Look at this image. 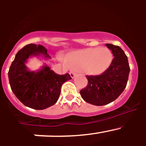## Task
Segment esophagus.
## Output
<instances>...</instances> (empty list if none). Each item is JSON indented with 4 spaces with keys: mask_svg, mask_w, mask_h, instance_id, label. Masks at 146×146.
<instances>
[{
    "mask_svg": "<svg viewBox=\"0 0 146 146\" xmlns=\"http://www.w3.org/2000/svg\"><path fill=\"white\" fill-rule=\"evenodd\" d=\"M69 74H70V76H71V77H72V78H74V77H75V73H74V72H69Z\"/></svg>",
    "mask_w": 146,
    "mask_h": 146,
    "instance_id": "obj_1",
    "label": "esophagus"
}]
</instances>
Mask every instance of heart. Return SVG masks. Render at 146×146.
<instances>
[{
  "mask_svg": "<svg viewBox=\"0 0 146 146\" xmlns=\"http://www.w3.org/2000/svg\"><path fill=\"white\" fill-rule=\"evenodd\" d=\"M65 65L82 70L89 75H99L109 68L113 54L107 47L88 48L72 52L69 57H60Z\"/></svg>",
  "mask_w": 146,
  "mask_h": 146,
  "instance_id": "1",
  "label": "heart"
}]
</instances>
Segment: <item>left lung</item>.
I'll use <instances>...</instances> for the list:
<instances>
[{
	"mask_svg": "<svg viewBox=\"0 0 146 146\" xmlns=\"http://www.w3.org/2000/svg\"><path fill=\"white\" fill-rule=\"evenodd\" d=\"M106 46L112 51L113 59L104 73L97 76H86L88 83L80 91L86 102L102 106L115 101L126 88L129 74L128 58L123 50L111 44Z\"/></svg>",
	"mask_w": 146,
	"mask_h": 146,
	"instance_id": "obj_1",
	"label": "left lung"
}]
</instances>
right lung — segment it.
<instances>
[{"instance_id": "1", "label": "right lung", "mask_w": 146, "mask_h": 146, "mask_svg": "<svg viewBox=\"0 0 146 146\" xmlns=\"http://www.w3.org/2000/svg\"><path fill=\"white\" fill-rule=\"evenodd\" d=\"M51 58L47 49L40 44H30L18 51L9 71L11 91L24 105L35 110H44L57 102L62 85L72 79L69 74L59 75L47 65L37 71H30L26 66L31 57Z\"/></svg>"}]
</instances>
